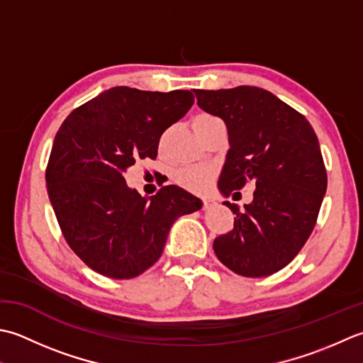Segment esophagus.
I'll list each match as a JSON object with an SVG mask.
<instances>
[{
    "mask_svg": "<svg viewBox=\"0 0 363 363\" xmlns=\"http://www.w3.org/2000/svg\"><path fill=\"white\" fill-rule=\"evenodd\" d=\"M218 205V202L214 201V199H210V197H205L203 199V208L205 210H210V208H214V206Z\"/></svg>",
    "mask_w": 363,
    "mask_h": 363,
    "instance_id": "esophagus-1",
    "label": "esophagus"
}]
</instances>
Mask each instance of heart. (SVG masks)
<instances>
[{
  "instance_id": "1",
  "label": "heart",
  "mask_w": 363,
  "mask_h": 363,
  "mask_svg": "<svg viewBox=\"0 0 363 363\" xmlns=\"http://www.w3.org/2000/svg\"><path fill=\"white\" fill-rule=\"evenodd\" d=\"M216 119L214 116L210 114H199L194 122H205V121H213ZM214 171L210 166H203V164H186L177 169L174 172V180L177 184H180L182 188L188 189V191H203L208 183L213 179Z\"/></svg>"
}]
</instances>
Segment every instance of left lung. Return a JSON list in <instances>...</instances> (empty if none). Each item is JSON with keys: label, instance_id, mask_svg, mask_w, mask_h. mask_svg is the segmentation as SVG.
<instances>
[{"label": "left lung", "instance_id": "8db88e82", "mask_svg": "<svg viewBox=\"0 0 363 363\" xmlns=\"http://www.w3.org/2000/svg\"><path fill=\"white\" fill-rule=\"evenodd\" d=\"M194 94L199 108L227 125L230 149L218 182L220 194L228 197L255 182L254 201L244 210L224 202L236 218L232 230L214 240V254L240 276L274 274L308 240L326 194L318 138L304 116L264 89H194Z\"/></svg>", "mask_w": 363, "mask_h": 363}]
</instances>
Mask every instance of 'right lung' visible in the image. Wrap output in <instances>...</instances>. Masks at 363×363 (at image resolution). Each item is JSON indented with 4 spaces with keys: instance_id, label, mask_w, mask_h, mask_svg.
I'll return each mask as SVG.
<instances>
[{
    "instance_id": "right-lung-1",
    "label": "right lung",
    "mask_w": 363,
    "mask_h": 363,
    "mask_svg": "<svg viewBox=\"0 0 363 363\" xmlns=\"http://www.w3.org/2000/svg\"><path fill=\"white\" fill-rule=\"evenodd\" d=\"M192 103L191 91L117 86L72 111L56 133L45 174L50 202L65 241L99 274H143L175 220L202 208L175 184L140 197L123 177L138 160L157 158L161 135Z\"/></svg>"
}]
</instances>
